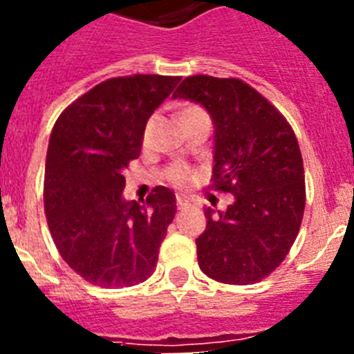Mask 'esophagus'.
Segmentation results:
<instances>
[{
	"label": "esophagus",
	"mask_w": 354,
	"mask_h": 354,
	"mask_svg": "<svg viewBox=\"0 0 354 354\" xmlns=\"http://www.w3.org/2000/svg\"><path fill=\"white\" fill-rule=\"evenodd\" d=\"M189 204H192V200L187 198V196H177V207L179 209H184Z\"/></svg>",
	"instance_id": "34e87169"
}]
</instances>
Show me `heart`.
I'll list each match as a JSON object with an SVG mask.
<instances>
[{
    "label": "heart",
    "mask_w": 354,
    "mask_h": 354,
    "mask_svg": "<svg viewBox=\"0 0 354 354\" xmlns=\"http://www.w3.org/2000/svg\"><path fill=\"white\" fill-rule=\"evenodd\" d=\"M195 118H205L209 120V115L205 113L204 108H200L196 104H189V106H184L180 109L179 113V120H195ZM167 179L168 183H171L174 186H183L184 183L187 180V171L184 170L183 167H174L167 171Z\"/></svg>",
    "instance_id": "1"
}]
</instances>
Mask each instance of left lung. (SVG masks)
Instances as JSON below:
<instances>
[{
  "mask_svg": "<svg viewBox=\"0 0 354 354\" xmlns=\"http://www.w3.org/2000/svg\"><path fill=\"white\" fill-rule=\"evenodd\" d=\"M174 97L200 102L214 122L212 189L234 204L196 239L200 270L221 283L248 286L287 257L305 212V170L292 127L262 93L237 77L189 76Z\"/></svg>",
  "mask_w": 354,
  "mask_h": 354,
  "instance_id": "1",
  "label": "left lung"
}]
</instances>
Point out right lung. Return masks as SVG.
I'll return each mask as SVG.
<instances>
[{
	"instance_id": "add662e5",
	"label": "right lung",
	"mask_w": 354,
	"mask_h": 354,
	"mask_svg": "<svg viewBox=\"0 0 354 354\" xmlns=\"http://www.w3.org/2000/svg\"><path fill=\"white\" fill-rule=\"evenodd\" d=\"M179 81L111 77L68 104L53 127L44 211L62 259L93 286L131 287L154 273L175 195L156 186L142 204L126 202L124 174L140 158L147 120Z\"/></svg>"
}]
</instances>
